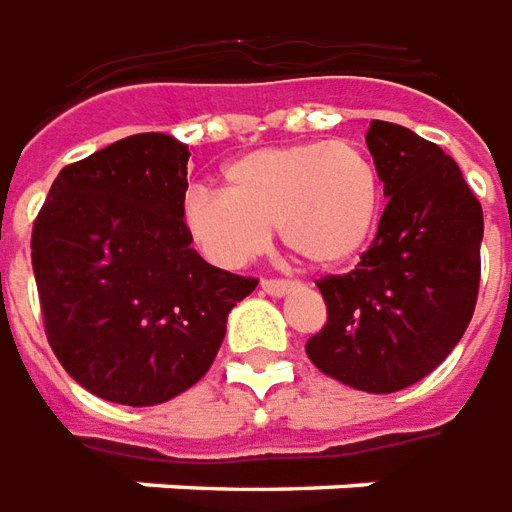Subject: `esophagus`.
<instances>
[{"label": "esophagus", "mask_w": 512, "mask_h": 512, "mask_svg": "<svg viewBox=\"0 0 512 512\" xmlns=\"http://www.w3.org/2000/svg\"><path fill=\"white\" fill-rule=\"evenodd\" d=\"M295 281H284V278H264L262 281V292L273 297H284L295 289Z\"/></svg>", "instance_id": "1"}]
</instances>
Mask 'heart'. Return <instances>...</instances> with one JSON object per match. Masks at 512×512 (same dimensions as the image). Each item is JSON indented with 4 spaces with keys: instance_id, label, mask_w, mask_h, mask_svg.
<instances>
[{
    "instance_id": "obj_1",
    "label": "heart",
    "mask_w": 512,
    "mask_h": 512,
    "mask_svg": "<svg viewBox=\"0 0 512 512\" xmlns=\"http://www.w3.org/2000/svg\"><path fill=\"white\" fill-rule=\"evenodd\" d=\"M383 187L375 162L353 143L259 148L226 168V192L192 187L181 223L220 267L259 256L278 226L284 245L314 267L353 262L375 234Z\"/></svg>"
}]
</instances>
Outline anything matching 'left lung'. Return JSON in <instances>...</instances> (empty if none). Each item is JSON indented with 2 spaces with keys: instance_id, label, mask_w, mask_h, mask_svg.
<instances>
[{
  "instance_id": "8db88e82",
  "label": "left lung",
  "mask_w": 512,
  "mask_h": 512,
  "mask_svg": "<svg viewBox=\"0 0 512 512\" xmlns=\"http://www.w3.org/2000/svg\"><path fill=\"white\" fill-rule=\"evenodd\" d=\"M366 146L389 204L353 273L317 281L328 322L306 353L350 389L391 394L430 375L469 328L482 206L458 162L411 129L372 121Z\"/></svg>"
}]
</instances>
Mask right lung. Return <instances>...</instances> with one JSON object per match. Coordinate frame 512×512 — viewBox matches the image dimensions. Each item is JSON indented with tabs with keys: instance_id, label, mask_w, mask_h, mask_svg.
I'll list each match as a JSON object with an SVG mask.
<instances>
[{
	"instance_id": "add662e5",
	"label": "right lung",
	"mask_w": 512,
	"mask_h": 512,
	"mask_svg": "<svg viewBox=\"0 0 512 512\" xmlns=\"http://www.w3.org/2000/svg\"><path fill=\"white\" fill-rule=\"evenodd\" d=\"M190 151L132 134L65 165L32 226V273L57 361L101 400L159 405L209 372L256 278L204 262L181 223Z\"/></svg>"
}]
</instances>
